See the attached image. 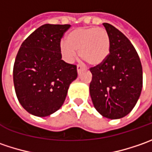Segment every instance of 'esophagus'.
<instances>
[{
    "mask_svg": "<svg viewBox=\"0 0 152 152\" xmlns=\"http://www.w3.org/2000/svg\"><path fill=\"white\" fill-rule=\"evenodd\" d=\"M82 69H83V67H82V66H80V65H78V66H77V71H78V73H79Z\"/></svg>",
    "mask_w": 152,
    "mask_h": 152,
    "instance_id": "1",
    "label": "esophagus"
}]
</instances>
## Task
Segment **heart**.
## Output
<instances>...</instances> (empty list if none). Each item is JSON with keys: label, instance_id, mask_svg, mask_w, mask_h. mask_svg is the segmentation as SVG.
<instances>
[{"label": "heart", "instance_id": "obj_1", "mask_svg": "<svg viewBox=\"0 0 152 152\" xmlns=\"http://www.w3.org/2000/svg\"><path fill=\"white\" fill-rule=\"evenodd\" d=\"M60 50L65 61H74L79 56L92 66H98L107 60L111 50V41L106 29L96 27H79L67 34V40L60 42Z\"/></svg>", "mask_w": 152, "mask_h": 152}]
</instances>
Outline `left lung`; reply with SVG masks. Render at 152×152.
<instances>
[{
  "label": "left lung",
  "mask_w": 152,
  "mask_h": 152,
  "mask_svg": "<svg viewBox=\"0 0 152 152\" xmlns=\"http://www.w3.org/2000/svg\"><path fill=\"white\" fill-rule=\"evenodd\" d=\"M111 41L107 60L91 67L90 94L93 105L103 117L118 119L129 113L140 98L142 66L129 39L115 27L104 23Z\"/></svg>",
  "instance_id": "8db88e82"
}]
</instances>
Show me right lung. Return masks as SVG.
<instances>
[{
    "mask_svg": "<svg viewBox=\"0 0 152 152\" xmlns=\"http://www.w3.org/2000/svg\"><path fill=\"white\" fill-rule=\"evenodd\" d=\"M69 24H44L21 45L13 67L16 95L22 107L37 117H47L65 102L77 67L61 60L60 41Z\"/></svg>",
    "mask_w": 152,
    "mask_h": 152,
    "instance_id": "obj_1",
    "label": "right lung"
}]
</instances>
